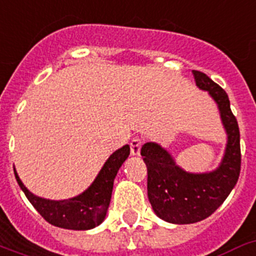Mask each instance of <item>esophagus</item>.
Listing matches in <instances>:
<instances>
[{
  "mask_svg": "<svg viewBox=\"0 0 256 256\" xmlns=\"http://www.w3.org/2000/svg\"><path fill=\"white\" fill-rule=\"evenodd\" d=\"M142 144H143V140L140 138H132V142H130V151H132V154L138 156L140 154Z\"/></svg>",
  "mask_w": 256,
  "mask_h": 256,
  "instance_id": "34e87169",
  "label": "esophagus"
}]
</instances>
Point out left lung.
<instances>
[{
    "instance_id": "left-lung-1",
    "label": "left lung",
    "mask_w": 256,
    "mask_h": 256,
    "mask_svg": "<svg viewBox=\"0 0 256 256\" xmlns=\"http://www.w3.org/2000/svg\"><path fill=\"white\" fill-rule=\"evenodd\" d=\"M192 74L198 87L208 91L218 104L228 143L218 168L208 173L184 170L158 143L147 142L142 147L152 210L158 218L172 224H194L211 216L230 194L241 172L240 128L226 92L204 72L192 70Z\"/></svg>"
}]
</instances>
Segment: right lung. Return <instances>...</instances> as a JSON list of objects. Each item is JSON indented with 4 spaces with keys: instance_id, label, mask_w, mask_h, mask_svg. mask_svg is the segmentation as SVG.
I'll use <instances>...</instances> for the list:
<instances>
[{
    "instance_id": "right-lung-1",
    "label": "right lung",
    "mask_w": 256,
    "mask_h": 256,
    "mask_svg": "<svg viewBox=\"0 0 256 256\" xmlns=\"http://www.w3.org/2000/svg\"><path fill=\"white\" fill-rule=\"evenodd\" d=\"M128 154L130 147L128 144L113 152L110 158L105 161L104 166L98 172V177L91 186L78 196L66 200H49L36 196L23 184L15 168L14 174L30 203L36 208V211L42 214L45 221L64 229L88 230L104 221L110 203L113 182L118 169L121 168Z\"/></svg>"
}]
</instances>
